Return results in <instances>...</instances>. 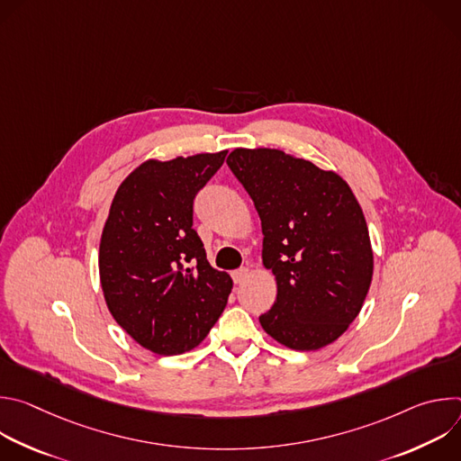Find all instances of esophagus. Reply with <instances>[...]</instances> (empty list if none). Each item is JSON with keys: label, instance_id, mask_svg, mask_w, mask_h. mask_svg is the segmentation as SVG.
Masks as SVG:
<instances>
[{"label": "esophagus", "instance_id": "34e87169", "mask_svg": "<svg viewBox=\"0 0 461 461\" xmlns=\"http://www.w3.org/2000/svg\"><path fill=\"white\" fill-rule=\"evenodd\" d=\"M248 277H249V270H248V268H239V270L233 272V281H235V285H242Z\"/></svg>", "mask_w": 461, "mask_h": 461}]
</instances>
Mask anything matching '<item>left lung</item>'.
Wrapping results in <instances>:
<instances>
[{
    "label": "left lung",
    "instance_id": "obj_1",
    "mask_svg": "<svg viewBox=\"0 0 461 461\" xmlns=\"http://www.w3.org/2000/svg\"><path fill=\"white\" fill-rule=\"evenodd\" d=\"M228 166L262 226V265L277 299L260 326L292 350H319L361 312L374 274L363 210L336 171L281 149L237 148Z\"/></svg>",
    "mask_w": 461,
    "mask_h": 461
}]
</instances>
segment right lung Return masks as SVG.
Wrapping results in <instances>:
<instances>
[{
	"mask_svg": "<svg viewBox=\"0 0 461 461\" xmlns=\"http://www.w3.org/2000/svg\"><path fill=\"white\" fill-rule=\"evenodd\" d=\"M226 153L149 158L111 203L98 253L102 292L114 321L153 354L199 347L231 294V277L210 265L193 230L194 194Z\"/></svg>",
	"mask_w": 461,
	"mask_h": 461,
	"instance_id": "add662e5",
	"label": "right lung"
}]
</instances>
